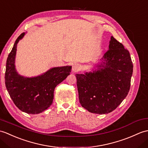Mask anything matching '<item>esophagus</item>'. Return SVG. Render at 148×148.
I'll return each instance as SVG.
<instances>
[{
    "label": "esophagus",
    "instance_id": "obj_1",
    "mask_svg": "<svg viewBox=\"0 0 148 148\" xmlns=\"http://www.w3.org/2000/svg\"><path fill=\"white\" fill-rule=\"evenodd\" d=\"M81 69V66L78 64H74L73 66V71L74 73H77V72L79 71Z\"/></svg>",
    "mask_w": 148,
    "mask_h": 148
}]
</instances>
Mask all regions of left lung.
Listing matches in <instances>:
<instances>
[{
    "mask_svg": "<svg viewBox=\"0 0 148 148\" xmlns=\"http://www.w3.org/2000/svg\"><path fill=\"white\" fill-rule=\"evenodd\" d=\"M103 58L104 68L75 74L81 106L97 114L110 113L121 103L129 91L133 72L129 51L113 36Z\"/></svg>",
    "mask_w": 148,
    "mask_h": 148,
    "instance_id": "left-lung-1",
    "label": "left lung"
}]
</instances>
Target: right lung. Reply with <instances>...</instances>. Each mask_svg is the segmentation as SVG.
I'll use <instances>...</instances> for the list:
<instances>
[{"label": "right lung", "mask_w": 148, "mask_h": 148, "mask_svg": "<svg viewBox=\"0 0 148 148\" xmlns=\"http://www.w3.org/2000/svg\"><path fill=\"white\" fill-rule=\"evenodd\" d=\"M25 34L21 33L17 38L8 56L5 84L14 103L20 110L28 114H37L52 103L55 88L70 74L72 67L52 68L40 76L32 78L18 75L14 66L16 47Z\"/></svg>", "instance_id": "1"}]
</instances>
